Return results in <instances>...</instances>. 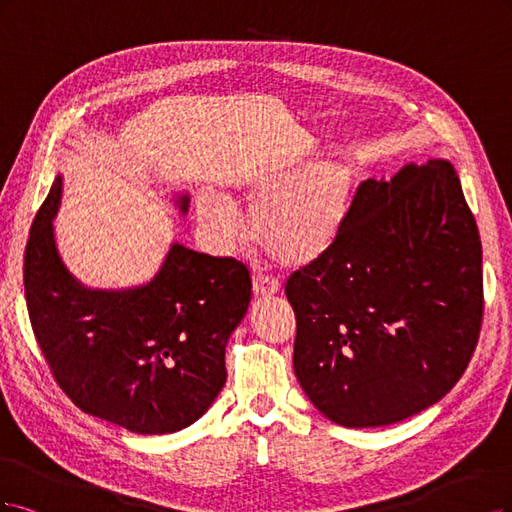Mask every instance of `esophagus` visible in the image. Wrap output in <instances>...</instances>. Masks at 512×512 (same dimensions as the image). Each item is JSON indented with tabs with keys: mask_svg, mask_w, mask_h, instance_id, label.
I'll return each mask as SVG.
<instances>
[{
	"mask_svg": "<svg viewBox=\"0 0 512 512\" xmlns=\"http://www.w3.org/2000/svg\"><path fill=\"white\" fill-rule=\"evenodd\" d=\"M253 291L257 298H274L280 291V285L268 276H253Z\"/></svg>",
	"mask_w": 512,
	"mask_h": 512,
	"instance_id": "obj_1",
	"label": "esophagus"
}]
</instances>
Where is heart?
<instances>
[{
    "label": "heart",
    "instance_id": "b5f03b06",
    "mask_svg": "<svg viewBox=\"0 0 512 512\" xmlns=\"http://www.w3.org/2000/svg\"><path fill=\"white\" fill-rule=\"evenodd\" d=\"M223 195L202 193L195 217L225 249L236 238L238 204L251 210V238L280 266L300 272L319 266L349 232L359 176L346 161H298L278 168H242L225 180Z\"/></svg>",
    "mask_w": 512,
    "mask_h": 512
}]
</instances>
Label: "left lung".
I'll return each mask as SVG.
<instances>
[{"label": "left lung", "mask_w": 512, "mask_h": 512, "mask_svg": "<svg viewBox=\"0 0 512 512\" xmlns=\"http://www.w3.org/2000/svg\"><path fill=\"white\" fill-rule=\"evenodd\" d=\"M295 376L344 427L408 419L466 372L483 321V249L449 161L359 185L338 249L287 280Z\"/></svg>", "instance_id": "1"}]
</instances>
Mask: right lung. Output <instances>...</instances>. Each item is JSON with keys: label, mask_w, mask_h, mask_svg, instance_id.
Listing matches in <instances>:
<instances>
[{"label": "right lung", "mask_w": 512, "mask_h": 512, "mask_svg": "<svg viewBox=\"0 0 512 512\" xmlns=\"http://www.w3.org/2000/svg\"><path fill=\"white\" fill-rule=\"evenodd\" d=\"M61 176L31 225L25 298L59 387L87 415L134 434L185 430L225 385V346L251 304V276L232 257L174 242L146 285L91 289L65 268L53 219ZM187 214L189 195H176Z\"/></svg>", "instance_id": "add662e5"}]
</instances>
